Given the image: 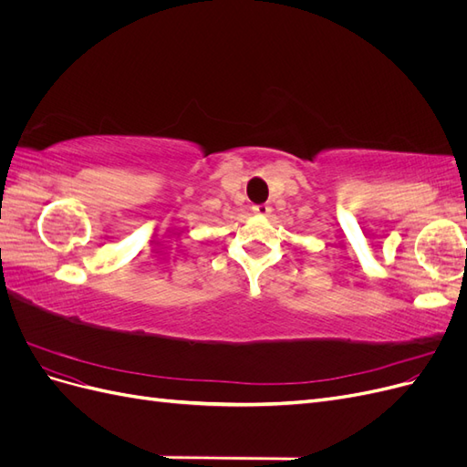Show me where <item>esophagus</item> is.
I'll list each match as a JSON object with an SVG mask.
<instances>
[{
    "label": "esophagus",
    "mask_w": 467,
    "mask_h": 467,
    "mask_svg": "<svg viewBox=\"0 0 467 467\" xmlns=\"http://www.w3.org/2000/svg\"><path fill=\"white\" fill-rule=\"evenodd\" d=\"M253 214L268 216V214H271V206H268V204H255V206H253Z\"/></svg>",
    "instance_id": "1"
}]
</instances>
